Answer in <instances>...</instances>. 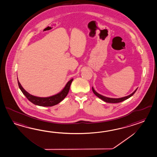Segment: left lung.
Segmentation results:
<instances>
[{
    "instance_id": "obj_1",
    "label": "left lung",
    "mask_w": 157,
    "mask_h": 157,
    "mask_svg": "<svg viewBox=\"0 0 157 157\" xmlns=\"http://www.w3.org/2000/svg\"><path fill=\"white\" fill-rule=\"evenodd\" d=\"M137 88H136V90L134 91L133 92H132L131 94H129V95L127 96H125V97H123V98H107V97L104 96H102V95H101V94H98L97 92H96V91L94 90V87H92V88L93 92L94 93V94H95L96 96H98V98H100V99L105 101V102H109V103H118V102H122V101H124L125 100L129 98H131L132 96H133V94L136 92V91H137Z\"/></svg>"
}]
</instances>
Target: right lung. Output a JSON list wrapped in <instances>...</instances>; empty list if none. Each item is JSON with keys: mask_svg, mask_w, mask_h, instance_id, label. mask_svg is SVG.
Instances as JSON below:
<instances>
[{"mask_svg": "<svg viewBox=\"0 0 157 157\" xmlns=\"http://www.w3.org/2000/svg\"><path fill=\"white\" fill-rule=\"evenodd\" d=\"M73 79H71L69 80L67 83L65 87L63 88V90L59 92L57 94H55L50 97L47 98H40V97H36L35 96L29 94L27 91H25L24 88L22 87L20 83L18 81V84L20 89L21 90L23 94L26 96V98H28L29 101L32 102L33 104L38 105L40 106H52L54 105L58 104L61 101L65 98L67 94H68L69 91L70 90V85L71 84L72 81Z\"/></svg>", "mask_w": 157, "mask_h": 157, "instance_id": "right-lung-1", "label": "right lung"}]
</instances>
